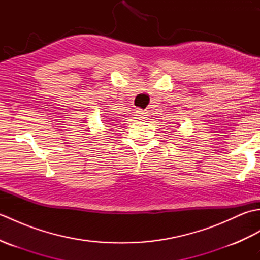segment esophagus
Returning a JSON list of instances; mask_svg holds the SVG:
<instances>
[{
    "instance_id": "34e87169",
    "label": "esophagus",
    "mask_w": 260,
    "mask_h": 260,
    "mask_svg": "<svg viewBox=\"0 0 260 260\" xmlns=\"http://www.w3.org/2000/svg\"><path fill=\"white\" fill-rule=\"evenodd\" d=\"M136 116L139 117V119H146L148 114H147V112H145V110L139 109V110H136Z\"/></svg>"
}]
</instances>
